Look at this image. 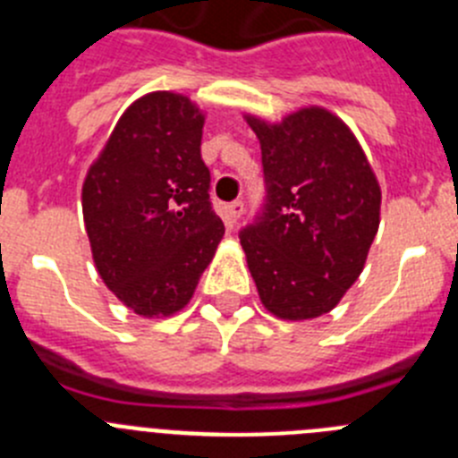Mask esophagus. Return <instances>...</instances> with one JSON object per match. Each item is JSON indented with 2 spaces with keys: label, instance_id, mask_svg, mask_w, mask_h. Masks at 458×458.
I'll return each mask as SVG.
<instances>
[{
  "label": "esophagus",
  "instance_id": "obj_1",
  "mask_svg": "<svg viewBox=\"0 0 458 458\" xmlns=\"http://www.w3.org/2000/svg\"><path fill=\"white\" fill-rule=\"evenodd\" d=\"M242 211H245V207H242L241 199L232 201V204H226V207H225V216H226V220H229V222L241 220Z\"/></svg>",
  "mask_w": 458,
  "mask_h": 458
}]
</instances>
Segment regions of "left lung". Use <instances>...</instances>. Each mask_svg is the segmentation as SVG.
I'll return each mask as SVG.
<instances>
[{"mask_svg": "<svg viewBox=\"0 0 458 458\" xmlns=\"http://www.w3.org/2000/svg\"><path fill=\"white\" fill-rule=\"evenodd\" d=\"M245 120L261 142L267 191L241 232L247 267L272 316L311 320L363 272L379 229V182L350 127L327 108H300L275 124Z\"/></svg>", "mask_w": 458, "mask_h": 458, "instance_id": "left-lung-1", "label": "left lung"}]
</instances>
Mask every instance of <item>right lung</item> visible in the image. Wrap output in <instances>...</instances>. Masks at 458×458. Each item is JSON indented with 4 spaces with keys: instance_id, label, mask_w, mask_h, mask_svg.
Wrapping results in <instances>:
<instances>
[{
    "instance_id": "obj_1",
    "label": "right lung",
    "mask_w": 458,
    "mask_h": 458,
    "mask_svg": "<svg viewBox=\"0 0 458 458\" xmlns=\"http://www.w3.org/2000/svg\"><path fill=\"white\" fill-rule=\"evenodd\" d=\"M201 127L204 113L183 95H142L117 120L83 182L95 267L142 318L182 311L225 236L208 199Z\"/></svg>"
}]
</instances>
